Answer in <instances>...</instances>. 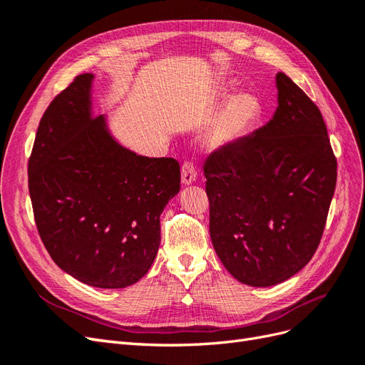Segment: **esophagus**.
<instances>
[{
	"label": "esophagus",
	"instance_id": "obj_1",
	"mask_svg": "<svg viewBox=\"0 0 365 365\" xmlns=\"http://www.w3.org/2000/svg\"><path fill=\"white\" fill-rule=\"evenodd\" d=\"M196 175H197V170H196L195 163H193V161H184L182 168H181V178H182V182H184L185 185H189V184L195 182Z\"/></svg>",
	"mask_w": 365,
	"mask_h": 365
}]
</instances>
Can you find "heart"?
<instances>
[{"instance_id":"obj_1","label":"heart","mask_w":365,"mask_h":365,"mask_svg":"<svg viewBox=\"0 0 365 365\" xmlns=\"http://www.w3.org/2000/svg\"><path fill=\"white\" fill-rule=\"evenodd\" d=\"M257 115V103L250 96H237L219 117L215 129V140L227 143L239 138Z\"/></svg>"}]
</instances>
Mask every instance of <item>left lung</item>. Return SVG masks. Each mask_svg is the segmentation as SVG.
Returning a JSON list of instances; mask_svg holds the SVG:
<instances>
[{
    "label": "left lung",
    "instance_id": "8db88e82",
    "mask_svg": "<svg viewBox=\"0 0 365 365\" xmlns=\"http://www.w3.org/2000/svg\"><path fill=\"white\" fill-rule=\"evenodd\" d=\"M275 79L274 117L204 164L217 257L240 283L262 288L312 259L336 185V157L318 106L284 73Z\"/></svg>",
    "mask_w": 365,
    "mask_h": 365
}]
</instances>
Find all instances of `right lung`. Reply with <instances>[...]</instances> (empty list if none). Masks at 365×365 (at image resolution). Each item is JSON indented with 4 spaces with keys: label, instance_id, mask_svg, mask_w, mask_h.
<instances>
[{
    "label": "right lung",
    "instance_id": "1",
    "mask_svg": "<svg viewBox=\"0 0 365 365\" xmlns=\"http://www.w3.org/2000/svg\"><path fill=\"white\" fill-rule=\"evenodd\" d=\"M93 74L76 76L43 113L29 158L38 233L61 269L94 288L145 277L161 242L160 215L180 192L175 158L121 148L91 115Z\"/></svg>",
    "mask_w": 365,
    "mask_h": 365
}]
</instances>
